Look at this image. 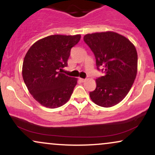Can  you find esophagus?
<instances>
[{"mask_svg": "<svg viewBox=\"0 0 155 155\" xmlns=\"http://www.w3.org/2000/svg\"><path fill=\"white\" fill-rule=\"evenodd\" d=\"M79 80L81 81H82V82H84V81H86V79H82V78H79Z\"/></svg>", "mask_w": 155, "mask_h": 155, "instance_id": "esophagus-1", "label": "esophagus"}]
</instances>
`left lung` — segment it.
Instances as JSON below:
<instances>
[{
  "label": "left lung",
  "mask_w": 155,
  "mask_h": 155,
  "mask_svg": "<svg viewBox=\"0 0 155 155\" xmlns=\"http://www.w3.org/2000/svg\"><path fill=\"white\" fill-rule=\"evenodd\" d=\"M84 41L93 51L97 69L104 76L95 80L96 88L90 92L91 100L108 108L121 102L133 86L138 71V54L128 38L112 31L88 33Z\"/></svg>",
  "instance_id": "left-lung-1"
}]
</instances>
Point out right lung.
<instances>
[{"mask_svg": "<svg viewBox=\"0 0 155 155\" xmlns=\"http://www.w3.org/2000/svg\"><path fill=\"white\" fill-rule=\"evenodd\" d=\"M81 35H51L35 42L25 56L22 77L28 91L42 106L58 108L68 101L77 78L59 71L66 67L71 49Z\"/></svg>", "mask_w": 155, "mask_h": 155, "instance_id": "right-lung-1", "label": "right lung"}]
</instances>
